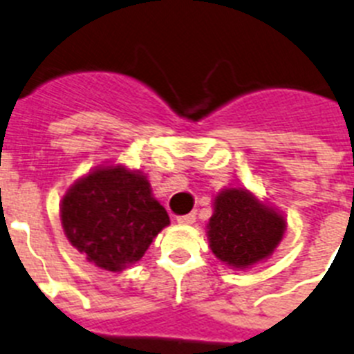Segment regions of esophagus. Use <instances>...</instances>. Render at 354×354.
Listing matches in <instances>:
<instances>
[{"mask_svg": "<svg viewBox=\"0 0 354 354\" xmlns=\"http://www.w3.org/2000/svg\"><path fill=\"white\" fill-rule=\"evenodd\" d=\"M195 220H196L195 212H189V214L179 216V218H177V223H180V225H193V223H195Z\"/></svg>", "mask_w": 354, "mask_h": 354, "instance_id": "1", "label": "esophagus"}]
</instances>
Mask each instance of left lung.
Wrapping results in <instances>:
<instances>
[{
  "label": "left lung",
  "mask_w": 354,
  "mask_h": 354,
  "mask_svg": "<svg viewBox=\"0 0 354 354\" xmlns=\"http://www.w3.org/2000/svg\"><path fill=\"white\" fill-rule=\"evenodd\" d=\"M286 232V220L248 189L228 187L214 198L207 223L212 253L225 264L245 270L273 253Z\"/></svg>",
  "instance_id": "obj_1"
}]
</instances>
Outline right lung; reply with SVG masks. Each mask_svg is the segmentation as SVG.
Listing matches in <instances>:
<instances>
[{
    "mask_svg": "<svg viewBox=\"0 0 354 354\" xmlns=\"http://www.w3.org/2000/svg\"><path fill=\"white\" fill-rule=\"evenodd\" d=\"M71 245L106 271L138 262L152 239L170 225L145 175L126 167H101L72 184L60 205Z\"/></svg>",
    "mask_w": 354,
    "mask_h": 354,
    "instance_id": "obj_1",
    "label": "right lung"
}]
</instances>
